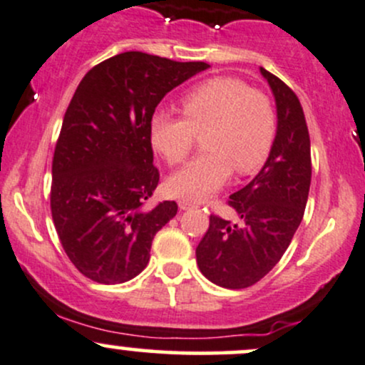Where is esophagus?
Returning <instances> with one entry per match:
<instances>
[{
	"instance_id": "1",
	"label": "esophagus",
	"mask_w": 365,
	"mask_h": 365,
	"mask_svg": "<svg viewBox=\"0 0 365 365\" xmlns=\"http://www.w3.org/2000/svg\"><path fill=\"white\" fill-rule=\"evenodd\" d=\"M178 207L182 211H187V210H190V207H195V204L194 202H190V201H183V199H180L178 201Z\"/></svg>"
}]
</instances>
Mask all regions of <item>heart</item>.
Masks as SVG:
<instances>
[{
	"instance_id": "1",
	"label": "heart",
	"mask_w": 365,
	"mask_h": 365,
	"mask_svg": "<svg viewBox=\"0 0 365 365\" xmlns=\"http://www.w3.org/2000/svg\"><path fill=\"white\" fill-rule=\"evenodd\" d=\"M183 115L161 109L152 115V147L170 164L185 161L197 133L206 154L170 176L166 189L176 199L199 202L228 182L234 170L253 173L268 158L275 137V112L267 95L235 78H213L182 100Z\"/></svg>"
}]
</instances>
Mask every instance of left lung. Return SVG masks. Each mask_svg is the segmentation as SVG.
Returning <instances> with one entry per match:
<instances>
[{
	"mask_svg": "<svg viewBox=\"0 0 365 365\" xmlns=\"http://www.w3.org/2000/svg\"><path fill=\"white\" fill-rule=\"evenodd\" d=\"M277 109V131L259 173L230 195L239 222L210 216L195 250L199 270L227 289L263 279L286 253L305 213L312 180L310 137L302 103L277 76L259 67Z\"/></svg>",
	"mask_w": 365,
	"mask_h": 365,
	"instance_id": "8db88e82",
	"label": "left lung"
}]
</instances>
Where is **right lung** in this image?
I'll return each instance as SVG.
<instances>
[{"label":"right lung","instance_id":"add662e5","mask_svg":"<svg viewBox=\"0 0 365 365\" xmlns=\"http://www.w3.org/2000/svg\"><path fill=\"white\" fill-rule=\"evenodd\" d=\"M204 62L124 51L88 71L72 97L51 164V216L74 267L100 284L137 277L152 239L178 211L145 206L159 183L150 143L155 107Z\"/></svg>","mask_w":365,"mask_h":365}]
</instances>
